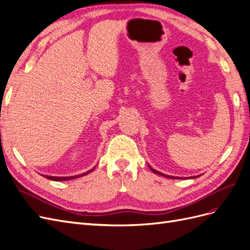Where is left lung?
<instances>
[{"label":"left lung","mask_w":250,"mask_h":250,"mask_svg":"<svg viewBox=\"0 0 250 250\" xmlns=\"http://www.w3.org/2000/svg\"><path fill=\"white\" fill-rule=\"evenodd\" d=\"M149 168H150V170L151 171H152V172H154L155 174H158V175H162V176H165V177H168V178H175V177H173V176H169V175H165V174H163V173H161V172H158V171H156V170H154V169H152V168H151L150 167V166H149ZM200 176V175H199ZM196 176H194V177H191V178H195ZM198 177V176H197ZM181 178H183V177H181Z\"/></svg>","instance_id":"1"}]
</instances>
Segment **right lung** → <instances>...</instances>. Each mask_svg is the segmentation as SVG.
<instances>
[{
    "instance_id": "obj_1",
    "label": "right lung",
    "mask_w": 250,
    "mask_h": 250,
    "mask_svg": "<svg viewBox=\"0 0 250 250\" xmlns=\"http://www.w3.org/2000/svg\"><path fill=\"white\" fill-rule=\"evenodd\" d=\"M95 169V168H94ZM94 169L87 171L86 173H83V174H80V175H76V176H69V177H55V176H44L48 179H51V180H55V181H62V180H69V179H74V178H78V177H81L83 175H86V174H88L89 172L94 171Z\"/></svg>"
}]
</instances>
